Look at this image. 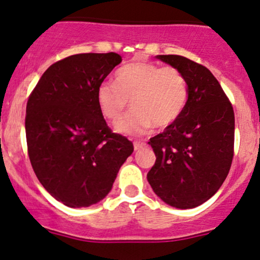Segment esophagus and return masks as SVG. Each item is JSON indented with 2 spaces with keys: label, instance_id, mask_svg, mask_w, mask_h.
<instances>
[{
  "label": "esophagus",
  "instance_id": "esophagus-1",
  "mask_svg": "<svg viewBox=\"0 0 260 260\" xmlns=\"http://www.w3.org/2000/svg\"><path fill=\"white\" fill-rule=\"evenodd\" d=\"M133 145H134V150H136V151L137 150H140V149L147 147V144H145L144 142H138V140H137V142H134Z\"/></svg>",
  "mask_w": 260,
  "mask_h": 260
}]
</instances>
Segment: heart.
Instances as JSON below:
<instances>
[{
  "mask_svg": "<svg viewBox=\"0 0 260 260\" xmlns=\"http://www.w3.org/2000/svg\"><path fill=\"white\" fill-rule=\"evenodd\" d=\"M116 83L103 82L96 89V103L104 117L117 121L129 105L133 107L115 124L120 133H148L154 126L166 128L183 112L188 100V84L181 71L160 67L145 61L122 66Z\"/></svg>",
  "mask_w": 260,
  "mask_h": 260,
  "instance_id": "heart-1",
  "label": "heart"
}]
</instances>
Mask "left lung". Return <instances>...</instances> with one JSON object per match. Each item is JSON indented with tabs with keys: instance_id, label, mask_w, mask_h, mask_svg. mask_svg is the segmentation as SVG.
<instances>
[{
	"instance_id": "obj_1",
	"label": "left lung",
	"mask_w": 260,
	"mask_h": 260,
	"mask_svg": "<svg viewBox=\"0 0 260 260\" xmlns=\"http://www.w3.org/2000/svg\"><path fill=\"white\" fill-rule=\"evenodd\" d=\"M156 58L181 71L188 100L180 118L149 142L156 161L147 178L166 204L192 209L210 199L228 177L234 157V109L207 67L178 55Z\"/></svg>"
}]
</instances>
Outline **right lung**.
Masks as SVG:
<instances>
[{
    "mask_svg": "<svg viewBox=\"0 0 260 260\" xmlns=\"http://www.w3.org/2000/svg\"><path fill=\"white\" fill-rule=\"evenodd\" d=\"M118 53H78L50 66L26 104L25 134L32 170L45 189L70 208L90 207L111 190L133 153L112 133L96 89L120 64Z\"/></svg>",
    "mask_w": 260,
    "mask_h": 260,
    "instance_id": "add662e5",
    "label": "right lung"
}]
</instances>
